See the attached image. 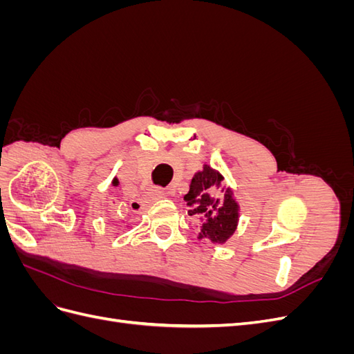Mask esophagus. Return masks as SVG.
<instances>
[{
	"label": "esophagus",
	"mask_w": 354,
	"mask_h": 354,
	"mask_svg": "<svg viewBox=\"0 0 354 354\" xmlns=\"http://www.w3.org/2000/svg\"><path fill=\"white\" fill-rule=\"evenodd\" d=\"M165 196H168V194H167V192H162V190H155V192H153V194L151 195L152 201H158V199H162V198H165Z\"/></svg>",
	"instance_id": "obj_1"
}]
</instances>
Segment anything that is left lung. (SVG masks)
Returning a JSON list of instances; mask_svg holds the SVG:
<instances>
[{
    "mask_svg": "<svg viewBox=\"0 0 354 354\" xmlns=\"http://www.w3.org/2000/svg\"><path fill=\"white\" fill-rule=\"evenodd\" d=\"M223 180L218 169L203 164L192 177L185 195L189 216L199 221L198 239H208L217 245L226 243L236 232L241 211L232 187L224 185Z\"/></svg>",
    "mask_w": 354,
    "mask_h": 354,
    "instance_id": "1",
    "label": "left lung"
}]
</instances>
